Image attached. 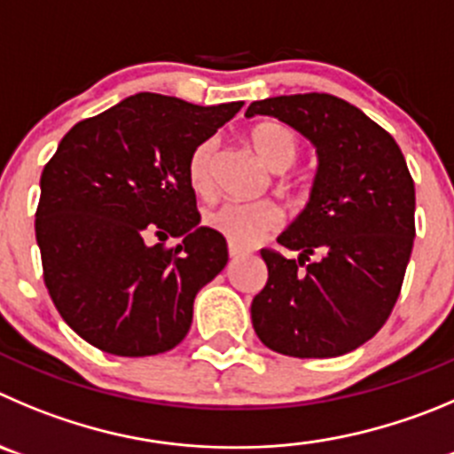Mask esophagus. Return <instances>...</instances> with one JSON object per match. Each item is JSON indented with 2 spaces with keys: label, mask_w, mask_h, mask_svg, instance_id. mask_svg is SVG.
<instances>
[{
  "label": "esophagus",
  "mask_w": 454,
  "mask_h": 454,
  "mask_svg": "<svg viewBox=\"0 0 454 454\" xmlns=\"http://www.w3.org/2000/svg\"><path fill=\"white\" fill-rule=\"evenodd\" d=\"M244 253H247L244 248L235 247V244H228V255H231V260H237V257H241Z\"/></svg>",
  "instance_id": "1"
}]
</instances>
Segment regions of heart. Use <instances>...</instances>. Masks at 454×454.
Segmentation results:
<instances>
[{"label": "heart", "instance_id": "obj_1", "mask_svg": "<svg viewBox=\"0 0 454 454\" xmlns=\"http://www.w3.org/2000/svg\"><path fill=\"white\" fill-rule=\"evenodd\" d=\"M257 159L273 172H285L298 160L300 141L282 122H260L248 134ZM215 141L207 138L192 150L188 159V179L194 192L207 194L213 188ZM207 228L217 231L239 248L255 247L282 223V210L273 201H223L203 215Z\"/></svg>", "mask_w": 454, "mask_h": 454}]
</instances>
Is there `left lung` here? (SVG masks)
Instances as JSON below:
<instances>
[{"label":"left lung","instance_id":"8db88e82","mask_svg":"<svg viewBox=\"0 0 454 454\" xmlns=\"http://www.w3.org/2000/svg\"><path fill=\"white\" fill-rule=\"evenodd\" d=\"M247 116L286 122L317 154L311 197L278 237L298 260L262 248L269 279L253 298V329L294 358L354 351L392 313L412 253L414 181L401 147L329 93L255 100Z\"/></svg>","mask_w":454,"mask_h":454}]
</instances>
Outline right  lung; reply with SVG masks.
I'll return each instance as SVG.
<instances>
[{"label":"right lung","mask_w":454,"mask_h":454,"mask_svg":"<svg viewBox=\"0 0 454 454\" xmlns=\"http://www.w3.org/2000/svg\"><path fill=\"white\" fill-rule=\"evenodd\" d=\"M241 105L137 93L71 127L44 165L35 213L44 285L89 345L154 356L185 338L194 298L228 262L223 235L199 226L188 159ZM168 236L180 244L165 249Z\"/></svg>","instance_id":"right-lung-1"}]
</instances>
